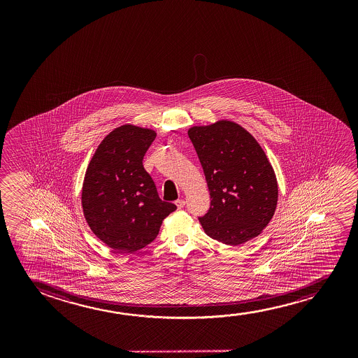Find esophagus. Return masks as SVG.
<instances>
[{"mask_svg":"<svg viewBox=\"0 0 358 358\" xmlns=\"http://www.w3.org/2000/svg\"><path fill=\"white\" fill-rule=\"evenodd\" d=\"M186 204V201H183V199H180V201H176V206L178 209H182L183 206Z\"/></svg>","mask_w":358,"mask_h":358,"instance_id":"1","label":"esophagus"}]
</instances>
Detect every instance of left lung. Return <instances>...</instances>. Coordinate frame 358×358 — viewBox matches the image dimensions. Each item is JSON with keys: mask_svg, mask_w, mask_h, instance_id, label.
Instances as JSON below:
<instances>
[{"mask_svg": "<svg viewBox=\"0 0 358 358\" xmlns=\"http://www.w3.org/2000/svg\"><path fill=\"white\" fill-rule=\"evenodd\" d=\"M208 188L210 209L199 217L206 235L240 245L260 235L278 206V181L263 148L238 123L220 120L188 129Z\"/></svg>", "mask_w": 358, "mask_h": 358, "instance_id": "1", "label": "left lung"}]
</instances>
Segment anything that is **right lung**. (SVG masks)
<instances>
[{
  "instance_id": "right-lung-1",
  "label": "right lung",
  "mask_w": 358,
  "mask_h": 358,
  "mask_svg": "<svg viewBox=\"0 0 358 358\" xmlns=\"http://www.w3.org/2000/svg\"><path fill=\"white\" fill-rule=\"evenodd\" d=\"M157 132L123 124L103 138L89 162L82 206L90 230L121 253L142 250L157 238L176 206L162 201L143 157Z\"/></svg>"
}]
</instances>
